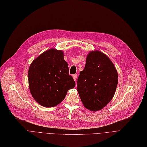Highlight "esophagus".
I'll use <instances>...</instances> for the list:
<instances>
[{"instance_id":"1","label":"esophagus","mask_w":147,"mask_h":147,"mask_svg":"<svg viewBox=\"0 0 147 147\" xmlns=\"http://www.w3.org/2000/svg\"><path fill=\"white\" fill-rule=\"evenodd\" d=\"M73 79H74L75 81H76L77 78H78V74H74V75L73 76Z\"/></svg>"}]
</instances>
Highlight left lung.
Listing matches in <instances>:
<instances>
[{
  "mask_svg": "<svg viewBox=\"0 0 147 147\" xmlns=\"http://www.w3.org/2000/svg\"><path fill=\"white\" fill-rule=\"evenodd\" d=\"M117 83V71L110 58L99 51L90 52L78 79L84 106L94 111L102 109L113 98Z\"/></svg>",
  "mask_w": 147,
  "mask_h": 147,
  "instance_id": "8db88e82",
  "label": "left lung"
}]
</instances>
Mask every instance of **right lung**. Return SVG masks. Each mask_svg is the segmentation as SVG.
I'll return each instance as SVG.
<instances>
[{"label":"right lung","mask_w":147,"mask_h":147,"mask_svg":"<svg viewBox=\"0 0 147 147\" xmlns=\"http://www.w3.org/2000/svg\"><path fill=\"white\" fill-rule=\"evenodd\" d=\"M30 93L36 101L45 107H53L65 98L67 91L75 87L67 62L61 51L51 49L42 53L31 64L28 69Z\"/></svg>","instance_id":"1"}]
</instances>
